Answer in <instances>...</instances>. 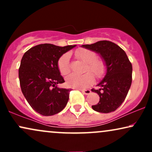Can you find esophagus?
Masks as SVG:
<instances>
[{"mask_svg":"<svg viewBox=\"0 0 152 152\" xmlns=\"http://www.w3.org/2000/svg\"><path fill=\"white\" fill-rule=\"evenodd\" d=\"M81 91L83 92V93L84 94H86V95H88V94H91V91L89 90V89H87V90H81Z\"/></svg>","mask_w":152,"mask_h":152,"instance_id":"esophagus-1","label":"esophagus"}]
</instances>
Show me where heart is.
Instances as JSON below:
<instances>
[{"mask_svg":"<svg viewBox=\"0 0 152 152\" xmlns=\"http://www.w3.org/2000/svg\"><path fill=\"white\" fill-rule=\"evenodd\" d=\"M76 56L87 64L86 71H90L95 77L100 78L104 74L106 66L102 60L96 59L95 52L88 49H80L76 51ZM70 55L65 53L61 56L58 61V68L62 75L69 74L70 71ZM94 81V76L90 73L83 75L71 74L66 78L67 86L75 88H84L90 86Z\"/></svg>","mask_w":152,"mask_h":152,"instance_id":"obj_1","label":"heart"}]
</instances>
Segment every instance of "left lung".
<instances>
[{
	"instance_id": "obj_1",
	"label": "left lung",
	"mask_w": 152,
	"mask_h": 152,
	"mask_svg": "<svg viewBox=\"0 0 152 152\" xmlns=\"http://www.w3.org/2000/svg\"><path fill=\"white\" fill-rule=\"evenodd\" d=\"M81 47L99 54L106 66V74L97 86L99 102L92 106L94 111L100 113L112 112L121 105L129 90L132 80V66L125 51L116 43L100 41Z\"/></svg>"
}]
</instances>
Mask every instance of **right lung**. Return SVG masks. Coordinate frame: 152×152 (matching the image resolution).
I'll return each instance as SVG.
<instances>
[{"mask_svg": "<svg viewBox=\"0 0 152 152\" xmlns=\"http://www.w3.org/2000/svg\"><path fill=\"white\" fill-rule=\"evenodd\" d=\"M76 45L61 47L50 43L35 46L23 56L18 69L22 93L32 109L52 116L65 108L71 89L58 87L64 81L58 68L61 56Z\"/></svg>", "mask_w": 152, "mask_h": 152, "instance_id": "obj_1", "label": "right lung"}]
</instances>
